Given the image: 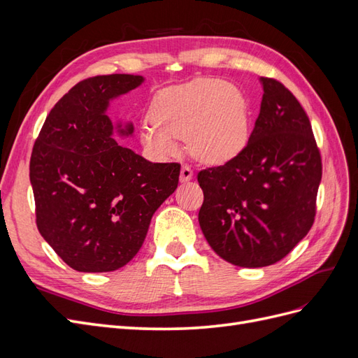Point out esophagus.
I'll return each instance as SVG.
<instances>
[{
  "instance_id": "34e87169",
  "label": "esophagus",
  "mask_w": 358,
  "mask_h": 358,
  "mask_svg": "<svg viewBox=\"0 0 358 358\" xmlns=\"http://www.w3.org/2000/svg\"><path fill=\"white\" fill-rule=\"evenodd\" d=\"M194 176V171L189 166H182L180 169V182H189Z\"/></svg>"
}]
</instances>
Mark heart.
<instances>
[{
  "label": "heart",
  "instance_id": "obj_1",
  "mask_svg": "<svg viewBox=\"0 0 358 358\" xmlns=\"http://www.w3.org/2000/svg\"><path fill=\"white\" fill-rule=\"evenodd\" d=\"M142 122L143 146L159 157L179 152L187 138L191 154L208 164H224L239 155L249 140L245 95L220 79H196L159 91Z\"/></svg>",
  "mask_w": 358,
  "mask_h": 358
}]
</instances>
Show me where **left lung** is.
I'll list each match as a JSON object with an SVG mask.
<instances>
[{"label": "left lung", "instance_id": "8db88e82", "mask_svg": "<svg viewBox=\"0 0 358 358\" xmlns=\"http://www.w3.org/2000/svg\"><path fill=\"white\" fill-rule=\"evenodd\" d=\"M259 80L264 94L248 145L197 175L201 231L216 254L239 267L275 264L308 234L322 176L306 112L282 83Z\"/></svg>", "mask_w": 358, "mask_h": 358}]
</instances>
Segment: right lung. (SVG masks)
Returning a JSON list of instances; mask_svg holds the SVG:
<instances>
[{
	"instance_id": "add662e5",
	"label": "right lung",
	"mask_w": 358,
	"mask_h": 358,
	"mask_svg": "<svg viewBox=\"0 0 358 358\" xmlns=\"http://www.w3.org/2000/svg\"><path fill=\"white\" fill-rule=\"evenodd\" d=\"M142 76H95L53 106L32 148L29 180L40 234L78 272H113L142 248L152 215L178 188L180 164L117 145L110 100ZM131 136L133 124L116 125Z\"/></svg>"
}]
</instances>
